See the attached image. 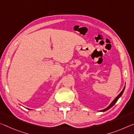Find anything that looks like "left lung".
I'll list each match as a JSON object with an SVG mask.
<instances>
[{
	"instance_id": "1",
	"label": "left lung",
	"mask_w": 134,
	"mask_h": 134,
	"mask_svg": "<svg viewBox=\"0 0 134 134\" xmlns=\"http://www.w3.org/2000/svg\"><path fill=\"white\" fill-rule=\"evenodd\" d=\"M125 86H124V89H123V90L121 91L120 92V93L119 94L118 96H117L114 99V100L111 102V103H110V104L107 107H106L105 109H103V110H100V111H101V112H104V111H107V110H109L110 108H111L112 107H113V106L115 104V103H116L117 101H118V100L119 99V98L122 96V95L123 94V93H124V90H125Z\"/></svg>"
}]
</instances>
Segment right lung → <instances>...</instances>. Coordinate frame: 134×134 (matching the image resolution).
Listing matches in <instances>:
<instances>
[{"label": "right lung", "mask_w": 134, "mask_h": 134, "mask_svg": "<svg viewBox=\"0 0 134 134\" xmlns=\"http://www.w3.org/2000/svg\"><path fill=\"white\" fill-rule=\"evenodd\" d=\"M28 110H31V109H27Z\"/></svg>", "instance_id": "add662e5"}]
</instances>
